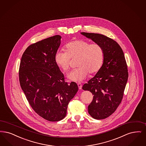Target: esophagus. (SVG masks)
<instances>
[{"mask_svg":"<svg viewBox=\"0 0 146 146\" xmlns=\"http://www.w3.org/2000/svg\"><path fill=\"white\" fill-rule=\"evenodd\" d=\"M77 85H78V88H79L80 90V89H82V84L80 83V82H78V84H77Z\"/></svg>","mask_w":146,"mask_h":146,"instance_id":"esophagus-1","label":"esophagus"}]
</instances>
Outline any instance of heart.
Returning <instances> with one entry per match:
<instances>
[{
    "label": "heart",
    "instance_id": "b5f03b06",
    "mask_svg": "<svg viewBox=\"0 0 146 146\" xmlns=\"http://www.w3.org/2000/svg\"><path fill=\"white\" fill-rule=\"evenodd\" d=\"M66 51L58 50L55 55V62L64 72L70 68V58H78L76 69L72 70L67 78L73 82H82L88 74L98 72L104 61V50L98 43H91L84 40L70 41L65 46Z\"/></svg>",
    "mask_w": 146,
    "mask_h": 146
}]
</instances>
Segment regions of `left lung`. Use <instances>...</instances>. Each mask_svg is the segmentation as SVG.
I'll return each instance as SVG.
<instances>
[{"label": "left lung", "mask_w": 146, "mask_h": 146, "mask_svg": "<svg viewBox=\"0 0 146 146\" xmlns=\"http://www.w3.org/2000/svg\"><path fill=\"white\" fill-rule=\"evenodd\" d=\"M81 34L100 44L104 50L102 67L82 89L94 95L88 106L90 116L96 119H105L116 111L122 102L128 78L127 64L122 49L116 41L99 34Z\"/></svg>", "instance_id": "1"}]
</instances>
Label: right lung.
Segmentation results:
<instances>
[{
  "instance_id": "add662e5",
  "label": "right lung",
  "mask_w": 146,
  "mask_h": 146,
  "mask_svg": "<svg viewBox=\"0 0 146 146\" xmlns=\"http://www.w3.org/2000/svg\"><path fill=\"white\" fill-rule=\"evenodd\" d=\"M61 38L55 35L30 45L19 69L21 87L30 105L40 116L51 122L64 118L69 102L78 91L75 82H64L55 62Z\"/></svg>"
}]
</instances>
